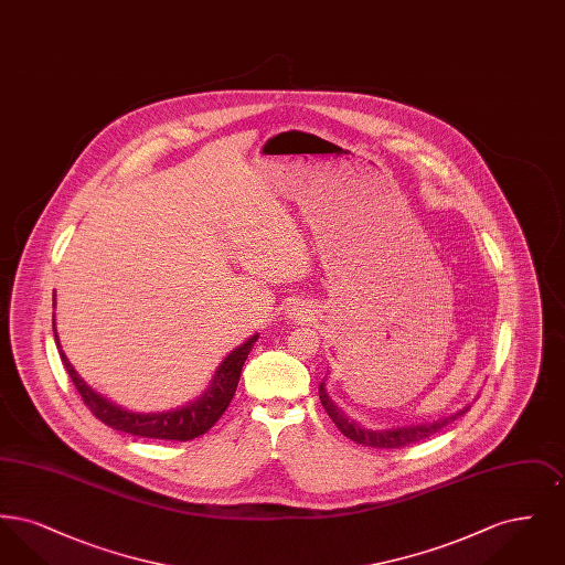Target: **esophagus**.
I'll list each match as a JSON object with an SVG mask.
<instances>
[{
  "label": "esophagus",
  "instance_id": "34e87169",
  "mask_svg": "<svg viewBox=\"0 0 565 565\" xmlns=\"http://www.w3.org/2000/svg\"><path fill=\"white\" fill-rule=\"evenodd\" d=\"M313 313H311V309H307V307H302V305H292L290 309H288V318H292V320H309Z\"/></svg>",
  "mask_w": 565,
  "mask_h": 565
}]
</instances>
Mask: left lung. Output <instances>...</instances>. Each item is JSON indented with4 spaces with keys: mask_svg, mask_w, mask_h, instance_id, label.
<instances>
[{
    "mask_svg": "<svg viewBox=\"0 0 565 565\" xmlns=\"http://www.w3.org/2000/svg\"><path fill=\"white\" fill-rule=\"evenodd\" d=\"M320 401H322V406L326 408L328 417L337 424V428L343 431L350 440L358 443V445H364V447H376V449H401V447H406V445L419 443V440L428 438L431 434L443 430L447 424L456 422L459 415L470 411V404H466L461 411H457V413L445 417V419H436V422H428V424H417V426H401V428H392V430H369V428H362L358 422L350 419L337 404L330 401L323 381L320 383Z\"/></svg>",
    "mask_w": 565,
    "mask_h": 565,
    "instance_id": "1",
    "label": "left lung"
}]
</instances>
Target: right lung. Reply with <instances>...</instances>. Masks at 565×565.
<instances>
[{"label": "right lung", "mask_w": 565, "mask_h": 565, "mask_svg": "<svg viewBox=\"0 0 565 565\" xmlns=\"http://www.w3.org/2000/svg\"><path fill=\"white\" fill-rule=\"evenodd\" d=\"M54 341L61 353L63 366L67 375L72 376L76 390L81 392L82 401L90 408V413L104 422L114 430L127 431L141 438H159V440H192L201 434L210 430L215 422L222 417V413L228 408V404L235 396L239 376H242L243 364L247 360V353L258 341V334L247 339L237 350L231 351L224 362L215 369L214 379L210 387L192 403L180 406L175 411H162V413H134L118 404L109 403L102 394L90 390L76 369L70 364L67 355L61 350L56 328H54Z\"/></svg>", "instance_id": "right-lung-1"}]
</instances>
